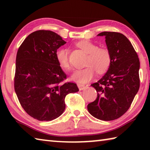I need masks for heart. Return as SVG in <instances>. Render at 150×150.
<instances>
[{
  "label": "heart",
  "instance_id": "obj_1",
  "mask_svg": "<svg viewBox=\"0 0 150 150\" xmlns=\"http://www.w3.org/2000/svg\"><path fill=\"white\" fill-rule=\"evenodd\" d=\"M108 62L109 60L107 54L102 52L96 53L91 61L92 65L97 69H106L108 65Z\"/></svg>",
  "mask_w": 150,
  "mask_h": 150
}]
</instances>
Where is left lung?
Here are the masks:
<instances>
[{
	"mask_svg": "<svg viewBox=\"0 0 150 150\" xmlns=\"http://www.w3.org/2000/svg\"><path fill=\"white\" fill-rule=\"evenodd\" d=\"M66 44L50 30H38L28 36L18 50L14 90L24 110L35 119L50 121L65 108V98L79 91L60 67L57 50Z\"/></svg>",
	"mask_w": 150,
	"mask_h": 150,
	"instance_id": "8db88e82",
	"label": "left lung"
}]
</instances>
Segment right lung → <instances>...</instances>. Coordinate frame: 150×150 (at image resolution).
Segmentation results:
<instances>
[{"label": "right lung", "instance_id": "right-lung-1", "mask_svg": "<svg viewBox=\"0 0 150 150\" xmlns=\"http://www.w3.org/2000/svg\"><path fill=\"white\" fill-rule=\"evenodd\" d=\"M110 62L105 75L91 86L97 97L87 105L88 112L101 120L120 118L128 110L139 87V61L128 39L122 34L103 32Z\"/></svg>", "mask_w": 150, "mask_h": 150}]
</instances>
